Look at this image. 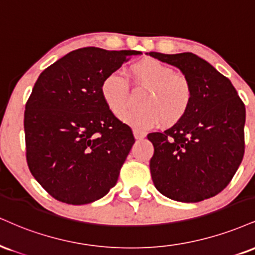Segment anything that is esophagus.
I'll return each mask as SVG.
<instances>
[{"mask_svg": "<svg viewBox=\"0 0 255 255\" xmlns=\"http://www.w3.org/2000/svg\"><path fill=\"white\" fill-rule=\"evenodd\" d=\"M133 134H134V137H135L136 140H141V139H143V137L146 136L145 131L139 130V129H134L133 130Z\"/></svg>", "mask_w": 255, "mask_h": 255, "instance_id": "esophagus-1", "label": "esophagus"}]
</instances>
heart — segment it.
<instances>
[{
    "label": "heart",
    "instance_id": "heart-1",
    "mask_svg": "<svg viewBox=\"0 0 255 255\" xmlns=\"http://www.w3.org/2000/svg\"><path fill=\"white\" fill-rule=\"evenodd\" d=\"M129 69L137 87L147 93L141 98L142 107L126 110L122 121L135 129H149L159 122L172 126L185 116L192 102L191 83L185 76L154 58L135 61ZM101 96L110 112L121 114L129 100L127 79L119 71L108 73L101 83Z\"/></svg>",
    "mask_w": 255,
    "mask_h": 255
}]
</instances>
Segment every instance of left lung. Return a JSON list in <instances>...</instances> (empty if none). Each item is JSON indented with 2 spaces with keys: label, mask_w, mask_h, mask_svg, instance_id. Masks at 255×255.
<instances>
[{
  "label": "left lung",
  "mask_w": 255,
  "mask_h": 255,
  "mask_svg": "<svg viewBox=\"0 0 255 255\" xmlns=\"http://www.w3.org/2000/svg\"><path fill=\"white\" fill-rule=\"evenodd\" d=\"M148 56L178 67L192 87L185 116L162 133H149L154 153L152 180L173 201L196 203L228 185L245 152L246 109L232 82L207 60L190 52Z\"/></svg>",
  "instance_id": "1"
}]
</instances>
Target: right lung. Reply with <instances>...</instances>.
Returning <instances> with one entry per match:
<instances>
[{"mask_svg":"<svg viewBox=\"0 0 255 255\" xmlns=\"http://www.w3.org/2000/svg\"><path fill=\"white\" fill-rule=\"evenodd\" d=\"M140 51L75 50L40 73L24 110L30 173L58 201L81 205L115 186L135 142L110 112L101 83Z\"/></svg>","mask_w":255,"mask_h":255,"instance_id":"right-lung-1","label":"right lung"}]
</instances>
